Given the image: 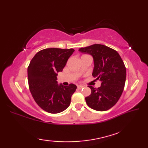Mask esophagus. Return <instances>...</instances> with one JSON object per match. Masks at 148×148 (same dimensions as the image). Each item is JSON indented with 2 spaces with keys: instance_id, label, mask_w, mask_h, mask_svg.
<instances>
[{
  "instance_id": "34e87169",
  "label": "esophagus",
  "mask_w": 148,
  "mask_h": 148,
  "mask_svg": "<svg viewBox=\"0 0 148 148\" xmlns=\"http://www.w3.org/2000/svg\"><path fill=\"white\" fill-rule=\"evenodd\" d=\"M83 87H84V86H82V85H78V86H77V88H78V89H79V90H81V89H82Z\"/></svg>"
}]
</instances>
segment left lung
<instances>
[{
    "instance_id": "obj_1",
    "label": "left lung",
    "mask_w": 148,
    "mask_h": 148,
    "mask_svg": "<svg viewBox=\"0 0 148 148\" xmlns=\"http://www.w3.org/2000/svg\"><path fill=\"white\" fill-rule=\"evenodd\" d=\"M79 51L92 56L94 67L92 76L101 82L85 98L87 105L99 111H105L114 106L120 98L126 81V68L118 53L105 45L95 44Z\"/></svg>"
}]
</instances>
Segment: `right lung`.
<instances>
[{
	"label": "right lung",
	"instance_id": "1",
	"mask_svg": "<svg viewBox=\"0 0 148 148\" xmlns=\"http://www.w3.org/2000/svg\"><path fill=\"white\" fill-rule=\"evenodd\" d=\"M74 49L47 48L37 53L28 67V81L33 98L40 108L52 114L65 111L77 86L58 84L57 75L64 68Z\"/></svg>",
	"mask_w": 148,
	"mask_h": 148
}]
</instances>
